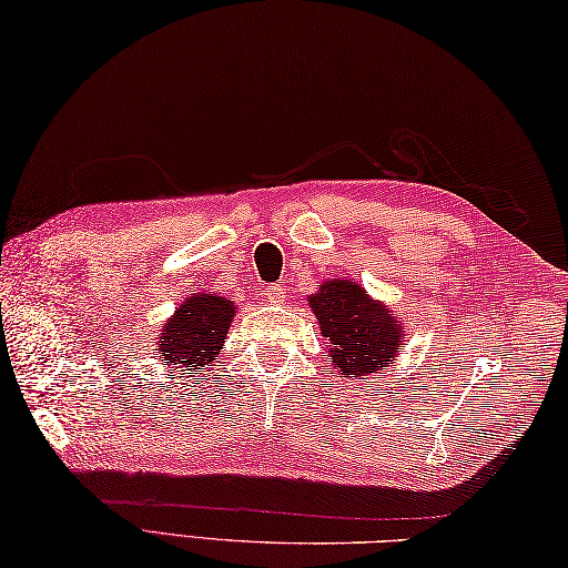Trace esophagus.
I'll list each match as a JSON object with an SVG mask.
<instances>
[{"instance_id": "34e87169", "label": "esophagus", "mask_w": 568, "mask_h": 568, "mask_svg": "<svg viewBox=\"0 0 568 568\" xmlns=\"http://www.w3.org/2000/svg\"><path fill=\"white\" fill-rule=\"evenodd\" d=\"M265 297L271 300V303H281V300L285 297V293H283V285H268L265 287Z\"/></svg>"}]
</instances>
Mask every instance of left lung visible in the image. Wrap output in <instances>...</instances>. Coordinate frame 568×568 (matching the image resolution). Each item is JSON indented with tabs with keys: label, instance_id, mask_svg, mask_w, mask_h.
I'll return each instance as SVG.
<instances>
[{
	"label": "left lung",
	"instance_id": "1",
	"mask_svg": "<svg viewBox=\"0 0 568 568\" xmlns=\"http://www.w3.org/2000/svg\"><path fill=\"white\" fill-rule=\"evenodd\" d=\"M310 307L327 336L329 356L344 378H364L395 358L400 344L390 312L348 281H329L310 297Z\"/></svg>",
	"mask_w": 568,
	"mask_h": 568
}]
</instances>
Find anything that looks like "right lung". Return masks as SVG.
<instances>
[{"mask_svg": "<svg viewBox=\"0 0 568 568\" xmlns=\"http://www.w3.org/2000/svg\"><path fill=\"white\" fill-rule=\"evenodd\" d=\"M234 320V303L220 295H195L168 320L159 352L163 364L195 371L216 358Z\"/></svg>", "mask_w": 568, "mask_h": 568, "instance_id": "obj_1", "label": "right lung"}]
</instances>
